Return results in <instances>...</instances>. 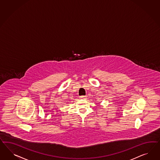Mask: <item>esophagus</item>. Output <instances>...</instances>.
Returning <instances> with one entry per match:
<instances>
[{"label":"esophagus","instance_id":"34e87169","mask_svg":"<svg viewBox=\"0 0 160 160\" xmlns=\"http://www.w3.org/2000/svg\"><path fill=\"white\" fill-rule=\"evenodd\" d=\"M80 99H85L86 98H87V96H81L80 97Z\"/></svg>","mask_w":160,"mask_h":160}]
</instances>
